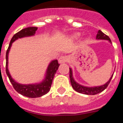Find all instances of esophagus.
Returning <instances> with one entry per match:
<instances>
[{
    "mask_svg": "<svg viewBox=\"0 0 123 123\" xmlns=\"http://www.w3.org/2000/svg\"><path fill=\"white\" fill-rule=\"evenodd\" d=\"M67 62V56H61V57H59V58H58V62L60 64L65 63Z\"/></svg>",
    "mask_w": 123,
    "mask_h": 123,
    "instance_id": "esophagus-1",
    "label": "esophagus"
}]
</instances>
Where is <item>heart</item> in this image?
I'll return each instance as SVG.
<instances>
[{
	"mask_svg": "<svg viewBox=\"0 0 123 123\" xmlns=\"http://www.w3.org/2000/svg\"><path fill=\"white\" fill-rule=\"evenodd\" d=\"M81 36V34L80 32H75V33H74L72 35H71V37L74 39H78Z\"/></svg>",
	"mask_w": 123,
	"mask_h": 123,
	"instance_id": "1",
	"label": "heart"
}]
</instances>
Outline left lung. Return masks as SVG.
<instances>
[{
	"mask_svg": "<svg viewBox=\"0 0 123 123\" xmlns=\"http://www.w3.org/2000/svg\"><path fill=\"white\" fill-rule=\"evenodd\" d=\"M96 39H98V40H108L110 43H112L110 39L109 38V37L107 36L106 35H105L104 32H102V31H101L100 30H99V31L97 32V36H96ZM113 75L114 74L112 75V76L110 77V80H108V82L105 84H103V85L92 87L85 86L81 85L79 83L75 82V80L74 77H73L72 69H71V68H69L70 81H71V86L73 87V88L74 89L75 91L78 92L80 93L84 94V95H94L98 94V93H99L101 92L104 91L108 87V84L110 82L112 77H113Z\"/></svg>",
	"mask_w": 123,
	"mask_h": 123,
	"instance_id": "8db88e82",
	"label": "left lung"
}]
</instances>
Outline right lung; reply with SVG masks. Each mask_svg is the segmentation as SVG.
<instances>
[{
  "label": "right lung",
  "instance_id": "add662e5",
  "mask_svg": "<svg viewBox=\"0 0 123 123\" xmlns=\"http://www.w3.org/2000/svg\"><path fill=\"white\" fill-rule=\"evenodd\" d=\"M37 30V27H28L24 28L18 32H17L12 37L9 45V48L7 49L6 52V73L7 76L9 77V79L15 91L18 93L21 94L22 95L27 97L29 98L40 97L48 92L50 90L54 75L56 73V71L60 65L58 62L57 60H53L50 62L46 70L44 79L39 83L22 84H19L15 82V80L12 78L8 69V56H9V53L12 43L15 40L20 38L34 36Z\"/></svg>",
  "mask_w": 123,
  "mask_h": 123
}]
</instances>
